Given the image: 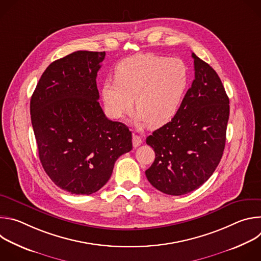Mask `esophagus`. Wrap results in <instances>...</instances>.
<instances>
[{
  "label": "esophagus",
  "instance_id": "obj_1",
  "mask_svg": "<svg viewBox=\"0 0 261 261\" xmlns=\"http://www.w3.org/2000/svg\"><path fill=\"white\" fill-rule=\"evenodd\" d=\"M141 142H142L141 137L138 136V135H136V134H133V136H132V143H133V146H134V147H137V146H139V145L141 144Z\"/></svg>",
  "mask_w": 261,
  "mask_h": 261
}]
</instances>
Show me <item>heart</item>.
<instances>
[{
  "instance_id": "1",
  "label": "heart",
  "mask_w": 261,
  "mask_h": 261,
  "mask_svg": "<svg viewBox=\"0 0 261 261\" xmlns=\"http://www.w3.org/2000/svg\"><path fill=\"white\" fill-rule=\"evenodd\" d=\"M115 80L102 85L107 115L123 120L132 111L135 100L136 124L159 128L177 114L189 87L190 72L180 59L139 54L116 66Z\"/></svg>"
}]
</instances>
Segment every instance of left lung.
I'll use <instances>...</instances> for the list:
<instances>
[{"mask_svg":"<svg viewBox=\"0 0 261 261\" xmlns=\"http://www.w3.org/2000/svg\"><path fill=\"white\" fill-rule=\"evenodd\" d=\"M195 80L174 118L146 138L156 154L147 180L168 195L198 189L217 168L225 147L229 99L216 71L195 54Z\"/></svg>","mask_w":261,"mask_h":261,"instance_id":"left-lung-1","label":"left lung"}]
</instances>
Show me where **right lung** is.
Wrapping results in <instances>:
<instances>
[{
	"instance_id": "right-lung-1",
	"label": "right lung",
	"mask_w": 261,
	"mask_h": 261,
	"mask_svg": "<svg viewBox=\"0 0 261 261\" xmlns=\"http://www.w3.org/2000/svg\"><path fill=\"white\" fill-rule=\"evenodd\" d=\"M105 51L79 50L53 62L32 95L39 159L50 179L75 195L108 181L117 159L132 150L126 125L108 120L98 102L97 73Z\"/></svg>"
}]
</instances>
